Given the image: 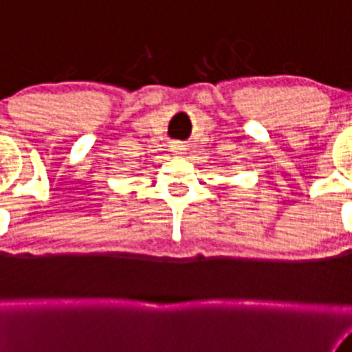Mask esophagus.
<instances>
[{"label":"esophagus","mask_w":352,"mask_h":352,"mask_svg":"<svg viewBox=\"0 0 352 352\" xmlns=\"http://www.w3.org/2000/svg\"><path fill=\"white\" fill-rule=\"evenodd\" d=\"M170 149H172V151L175 153V155H182V151H184V146H182V144H177V142H173V144L170 146Z\"/></svg>","instance_id":"34e87169"}]
</instances>
